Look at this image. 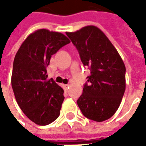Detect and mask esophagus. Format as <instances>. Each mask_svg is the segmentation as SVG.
Instances as JSON below:
<instances>
[{"mask_svg": "<svg viewBox=\"0 0 146 146\" xmlns=\"http://www.w3.org/2000/svg\"><path fill=\"white\" fill-rule=\"evenodd\" d=\"M62 88L65 91H67V89L69 88V84H63L62 85Z\"/></svg>", "mask_w": 146, "mask_h": 146, "instance_id": "34e87169", "label": "esophagus"}]
</instances>
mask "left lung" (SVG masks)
Listing matches in <instances>:
<instances>
[{
	"label": "left lung",
	"instance_id": "8db88e82",
	"mask_svg": "<svg viewBox=\"0 0 146 146\" xmlns=\"http://www.w3.org/2000/svg\"><path fill=\"white\" fill-rule=\"evenodd\" d=\"M79 52L84 66L91 70L83 94L76 101L83 115L102 122L118 110L126 88L125 65L115 47L100 29L88 26L66 32Z\"/></svg>",
	"mask_w": 146,
	"mask_h": 146
}]
</instances>
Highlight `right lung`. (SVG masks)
<instances>
[{"instance_id": "right-lung-1", "label": "right lung", "mask_w": 146, "mask_h": 146, "mask_svg": "<svg viewBox=\"0 0 146 146\" xmlns=\"http://www.w3.org/2000/svg\"><path fill=\"white\" fill-rule=\"evenodd\" d=\"M70 43L64 34L41 29L27 36L13 62L11 87L19 106L33 123L44 126L57 119L63 102V89L48 79L51 55Z\"/></svg>"}]
</instances>
